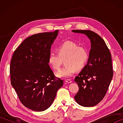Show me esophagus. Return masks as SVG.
<instances>
[{"label": "esophagus", "instance_id": "1", "mask_svg": "<svg viewBox=\"0 0 123 123\" xmlns=\"http://www.w3.org/2000/svg\"><path fill=\"white\" fill-rule=\"evenodd\" d=\"M65 82L67 83H68V84H70V83H71L72 81L71 80H70V79H66Z\"/></svg>", "mask_w": 123, "mask_h": 123}]
</instances>
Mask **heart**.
Returning <instances> with one entry per match:
<instances>
[{"instance_id":"obj_1","label":"heart","mask_w":123,"mask_h":123,"mask_svg":"<svg viewBox=\"0 0 123 123\" xmlns=\"http://www.w3.org/2000/svg\"><path fill=\"white\" fill-rule=\"evenodd\" d=\"M57 53L51 52L48 57V63L53 69L59 70L64 60V66L57 73L64 78L71 77L76 68L81 69L86 65L89 59V53L84 46H79L75 42L66 41L57 48Z\"/></svg>"}]
</instances>
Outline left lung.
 <instances>
[{
	"label": "left lung",
	"instance_id": "obj_1",
	"mask_svg": "<svg viewBox=\"0 0 123 123\" xmlns=\"http://www.w3.org/2000/svg\"><path fill=\"white\" fill-rule=\"evenodd\" d=\"M87 35L91 49L87 63L74 79L79 91L74 96L76 103L84 107H92L103 99L113 77L112 58L105 41L91 30H73Z\"/></svg>",
	"mask_w": 123,
	"mask_h": 123
}]
</instances>
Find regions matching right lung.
<instances>
[{"label":"right lung","mask_w":123,"mask_h":123,"mask_svg":"<svg viewBox=\"0 0 123 123\" xmlns=\"http://www.w3.org/2000/svg\"><path fill=\"white\" fill-rule=\"evenodd\" d=\"M59 30L25 39L14 50L10 67L12 87L23 105L35 111L50 106L63 81L50 68L48 57Z\"/></svg>","instance_id":"obj_1"}]
</instances>
